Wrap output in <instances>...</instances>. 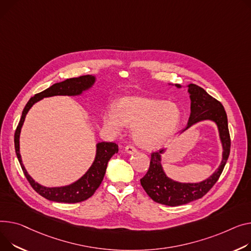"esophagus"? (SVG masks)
<instances>
[{
	"label": "esophagus",
	"mask_w": 251,
	"mask_h": 251,
	"mask_svg": "<svg viewBox=\"0 0 251 251\" xmlns=\"http://www.w3.org/2000/svg\"><path fill=\"white\" fill-rule=\"evenodd\" d=\"M125 151H126L127 153L132 154V153L136 152V151H137V149H136L134 146H133V145H127V146L125 147Z\"/></svg>",
	"instance_id": "34e87169"
}]
</instances>
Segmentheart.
I'll list each match as a JSON object with an SVG mask.
<instances>
[{
    "instance_id": "obj_1",
    "label": "heart",
    "mask_w": 251,
    "mask_h": 251,
    "mask_svg": "<svg viewBox=\"0 0 251 251\" xmlns=\"http://www.w3.org/2000/svg\"><path fill=\"white\" fill-rule=\"evenodd\" d=\"M104 123L115 131L124 124L133 127V138L140 146L155 149L169 143L181 120L179 108L172 102L140 96L121 99L116 109L104 114Z\"/></svg>"
}]
</instances>
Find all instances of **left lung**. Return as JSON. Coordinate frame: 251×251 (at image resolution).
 Masks as SVG:
<instances>
[{
	"mask_svg": "<svg viewBox=\"0 0 251 251\" xmlns=\"http://www.w3.org/2000/svg\"><path fill=\"white\" fill-rule=\"evenodd\" d=\"M176 87L180 88L179 85H176ZM188 88L191 99V115L185 130L204 120L215 122L218 127L223 154L219 168L209 178L201 182L190 183L178 182L166 176L161 166L163 149L151 153L149 169L146 175L140 179L141 186L154 202L172 207L185 205L204 197L220 177L230 153L231 140L224 107L203 88L194 83H190Z\"/></svg>",
	"mask_w": 251,
	"mask_h": 251,
	"instance_id": "1",
	"label": "left lung"
}]
</instances>
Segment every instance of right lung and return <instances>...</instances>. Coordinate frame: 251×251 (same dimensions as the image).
<instances>
[{"label": "right lung", "instance_id": "add662e5", "mask_svg": "<svg viewBox=\"0 0 251 251\" xmlns=\"http://www.w3.org/2000/svg\"><path fill=\"white\" fill-rule=\"evenodd\" d=\"M96 81V77L94 75H81L78 77L68 78L61 82H57L49 87L45 91L36 94L34 97H32L28 103L26 104L23 112L20 122L17 126L14 142H15V150L17 157L20 162L22 171L28 179L31 187L34 189L40 196L49 200V201L58 202V203H79L85 201L94 195L96 190L101 185V182L106 174L107 164L110 158L118 152V145L114 142H99L97 144V152L96 157L91 165V168L88 172L83 175L79 179L71 183L69 186L57 187V188H47L39 185L27 173L22 163V158L20 154V132L25 121V117L31 107L37 103L43 98L53 97V96H78L82 92H85L92 88Z\"/></svg>", "mask_w": 251, "mask_h": 251}]
</instances>
